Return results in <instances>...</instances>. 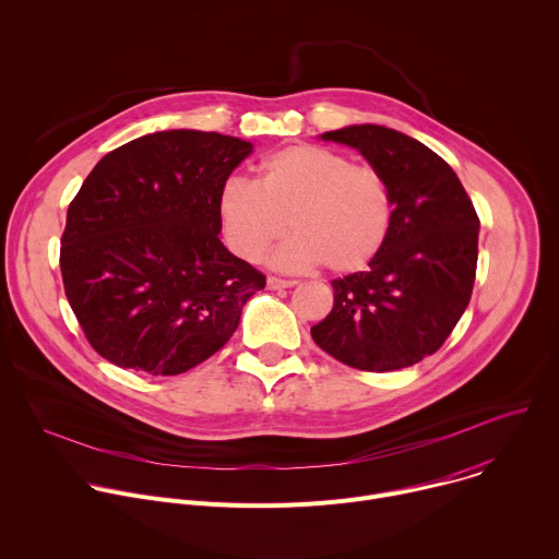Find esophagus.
<instances>
[{"mask_svg":"<svg viewBox=\"0 0 559 559\" xmlns=\"http://www.w3.org/2000/svg\"><path fill=\"white\" fill-rule=\"evenodd\" d=\"M296 281L294 278H278V276H270L267 278V287L270 289H285V287H294Z\"/></svg>","mask_w":559,"mask_h":559,"instance_id":"34e87169","label":"esophagus"}]
</instances>
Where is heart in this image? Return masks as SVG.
Here are the masks:
<instances>
[{
    "mask_svg": "<svg viewBox=\"0 0 559 559\" xmlns=\"http://www.w3.org/2000/svg\"><path fill=\"white\" fill-rule=\"evenodd\" d=\"M227 246L248 261L296 234L274 261L345 274L365 267L384 248L393 223V192L369 164L311 143L272 152L259 166V181L229 179L218 197Z\"/></svg>",
    "mask_w": 559,
    "mask_h": 559,
    "instance_id": "b5f03b06",
    "label": "heart"
}]
</instances>
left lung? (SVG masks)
<instances>
[{
    "label": "left lung",
    "mask_w": 559,
    "mask_h": 559,
    "mask_svg": "<svg viewBox=\"0 0 559 559\" xmlns=\"http://www.w3.org/2000/svg\"><path fill=\"white\" fill-rule=\"evenodd\" d=\"M323 139L360 150L386 177L393 223L365 272L332 281L334 307L311 338L360 371L412 367L444 345L471 300L480 218L451 166L420 141L373 123Z\"/></svg>",
    "instance_id": "8db88e82"
}]
</instances>
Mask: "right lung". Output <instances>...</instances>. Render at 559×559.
Here are the masks:
<instances>
[{
    "label": "right lung",
    "instance_id": "1",
    "mask_svg": "<svg viewBox=\"0 0 559 559\" xmlns=\"http://www.w3.org/2000/svg\"><path fill=\"white\" fill-rule=\"evenodd\" d=\"M252 143L199 130L139 136L68 205L59 267L91 347L123 369L183 373L236 332L265 274L221 243L218 197Z\"/></svg>",
    "mask_w": 559,
    "mask_h": 559
}]
</instances>
